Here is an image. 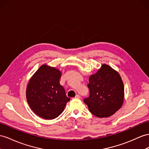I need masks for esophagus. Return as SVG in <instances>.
<instances>
[{"label":"esophagus","mask_w":149,"mask_h":149,"mask_svg":"<svg viewBox=\"0 0 149 149\" xmlns=\"http://www.w3.org/2000/svg\"><path fill=\"white\" fill-rule=\"evenodd\" d=\"M75 98H79V99H80L81 98V96H80V95H79V94H77L75 96Z\"/></svg>","instance_id":"esophagus-1"}]
</instances>
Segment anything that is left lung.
I'll list each match as a JSON object with an SVG mask.
<instances>
[{
    "instance_id": "8db88e82",
    "label": "left lung",
    "mask_w": 149,
    "mask_h": 149,
    "mask_svg": "<svg viewBox=\"0 0 149 149\" xmlns=\"http://www.w3.org/2000/svg\"><path fill=\"white\" fill-rule=\"evenodd\" d=\"M87 87L89 96L85 98L84 102L94 116L109 117L123 104V81L119 74L108 65H102L96 74L90 76Z\"/></svg>"
}]
</instances>
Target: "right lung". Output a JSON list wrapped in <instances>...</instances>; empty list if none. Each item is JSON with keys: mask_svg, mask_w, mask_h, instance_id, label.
<instances>
[{"mask_svg": "<svg viewBox=\"0 0 149 149\" xmlns=\"http://www.w3.org/2000/svg\"><path fill=\"white\" fill-rule=\"evenodd\" d=\"M61 72L54 67L41 65L33 75L26 89L28 104L38 116L55 119L63 111L70 97L60 84Z\"/></svg>", "mask_w": 149, "mask_h": 149, "instance_id": "add662e5", "label": "right lung"}]
</instances>
